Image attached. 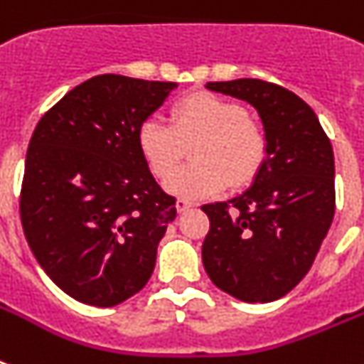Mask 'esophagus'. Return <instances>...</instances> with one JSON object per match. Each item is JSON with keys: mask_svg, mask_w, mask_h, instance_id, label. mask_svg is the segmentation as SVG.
Here are the masks:
<instances>
[{"mask_svg": "<svg viewBox=\"0 0 364 364\" xmlns=\"http://www.w3.org/2000/svg\"><path fill=\"white\" fill-rule=\"evenodd\" d=\"M176 208H177V211H179V213H183V211H187V210H191V208H193V202L179 198L176 202Z\"/></svg>", "mask_w": 364, "mask_h": 364, "instance_id": "34e87169", "label": "esophagus"}]
</instances>
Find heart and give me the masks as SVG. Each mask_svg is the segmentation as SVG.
Segmentation results:
<instances>
[{
	"instance_id": "b5f03b06",
	"label": "heart",
	"mask_w": 364,
	"mask_h": 364,
	"mask_svg": "<svg viewBox=\"0 0 364 364\" xmlns=\"http://www.w3.org/2000/svg\"><path fill=\"white\" fill-rule=\"evenodd\" d=\"M171 124L145 119L136 134L137 149L154 176H168L194 139V162L177 168L164 181L173 196L202 200L232 183L253 179L266 156L264 132L234 100L193 92L171 107Z\"/></svg>"
}]
</instances>
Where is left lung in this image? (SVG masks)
<instances>
[{
    "label": "left lung",
    "mask_w": 364,
    "mask_h": 364,
    "mask_svg": "<svg viewBox=\"0 0 364 364\" xmlns=\"http://www.w3.org/2000/svg\"><path fill=\"white\" fill-rule=\"evenodd\" d=\"M205 88L253 105L262 121L266 156L247 191L202 205L210 217L202 262L211 282L234 299L272 302L308 274L331 228L333 147L314 109L287 88L259 79L208 82Z\"/></svg>",
    "instance_id": "left-lung-1"
}]
</instances>
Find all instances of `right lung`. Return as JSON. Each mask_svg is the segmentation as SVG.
<instances>
[{
	"label": "right lung",
	"instance_id": "right-lung-1",
	"mask_svg": "<svg viewBox=\"0 0 364 364\" xmlns=\"http://www.w3.org/2000/svg\"><path fill=\"white\" fill-rule=\"evenodd\" d=\"M176 82L105 73L81 82L37 122L26 154L20 219L50 279L82 304L139 293L176 219L137 149V128Z\"/></svg>",
	"mask_w": 364,
	"mask_h": 364
}]
</instances>
